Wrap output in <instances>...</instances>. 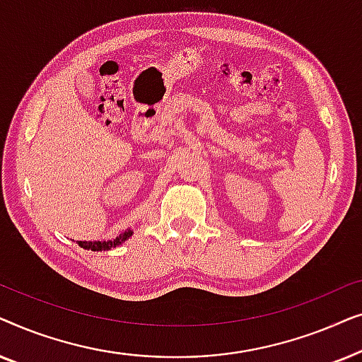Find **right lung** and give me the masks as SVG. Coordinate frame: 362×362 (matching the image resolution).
Returning a JSON list of instances; mask_svg holds the SVG:
<instances>
[{
  "label": "right lung",
  "instance_id": "add662e5",
  "mask_svg": "<svg viewBox=\"0 0 362 362\" xmlns=\"http://www.w3.org/2000/svg\"><path fill=\"white\" fill-rule=\"evenodd\" d=\"M132 235H133V230L132 229H127L125 232H123V234L115 237V239H113V240H102V242L100 240H95V242L77 240V244H78V247H82V249H90L93 252H100V250L105 252V250L113 249V247L123 244V242H125L128 237H132Z\"/></svg>",
  "mask_w": 362,
  "mask_h": 362
}]
</instances>
